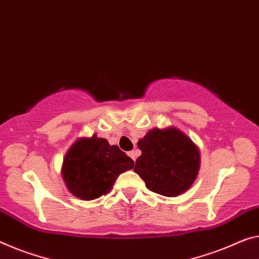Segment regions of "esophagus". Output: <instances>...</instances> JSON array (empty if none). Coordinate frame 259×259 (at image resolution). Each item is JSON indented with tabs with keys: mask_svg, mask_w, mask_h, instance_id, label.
<instances>
[{
	"mask_svg": "<svg viewBox=\"0 0 259 259\" xmlns=\"http://www.w3.org/2000/svg\"><path fill=\"white\" fill-rule=\"evenodd\" d=\"M128 156L132 158V160L135 162V160H137V157H138V153H137V150H132V152H128Z\"/></svg>",
	"mask_w": 259,
	"mask_h": 259,
	"instance_id": "obj_1",
	"label": "esophagus"
}]
</instances>
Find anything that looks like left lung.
Here are the masks:
<instances>
[{"instance_id":"obj_1","label":"left lung","mask_w":259,"mask_h":259,"mask_svg":"<svg viewBox=\"0 0 259 259\" xmlns=\"http://www.w3.org/2000/svg\"><path fill=\"white\" fill-rule=\"evenodd\" d=\"M141 156L134 171L147 189L164 197L188 191L200 166V153L193 141L178 128H153L138 142Z\"/></svg>"}]
</instances>
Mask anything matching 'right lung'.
Returning a JSON list of instances; mask_svg holds the SVG:
<instances>
[{
	"instance_id": "right-lung-1",
	"label": "right lung",
	"mask_w": 259,
	"mask_h": 259,
	"mask_svg": "<svg viewBox=\"0 0 259 259\" xmlns=\"http://www.w3.org/2000/svg\"><path fill=\"white\" fill-rule=\"evenodd\" d=\"M134 161L106 139L81 138L67 152L62 164V178L73 196L94 200L112 190L119 175L133 169Z\"/></svg>"
}]
</instances>
